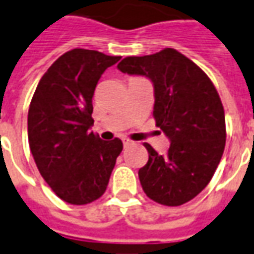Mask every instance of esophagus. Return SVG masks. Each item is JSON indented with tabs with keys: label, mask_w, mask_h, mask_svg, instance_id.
<instances>
[{
	"label": "esophagus",
	"mask_w": 254,
	"mask_h": 254,
	"mask_svg": "<svg viewBox=\"0 0 254 254\" xmlns=\"http://www.w3.org/2000/svg\"><path fill=\"white\" fill-rule=\"evenodd\" d=\"M123 145L124 147H130V145H132V141L128 138H123Z\"/></svg>",
	"instance_id": "obj_1"
}]
</instances>
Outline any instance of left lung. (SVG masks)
Returning a JSON list of instances; mask_svg holds the SVG:
<instances>
[{"label": "left lung", "instance_id": "8db88e82", "mask_svg": "<svg viewBox=\"0 0 254 254\" xmlns=\"http://www.w3.org/2000/svg\"><path fill=\"white\" fill-rule=\"evenodd\" d=\"M117 68L154 83V117L171 141L165 155L149 144L138 171L142 190L154 201L176 207L193 200L210 183L225 148V113L211 79L175 49L126 57Z\"/></svg>", "mask_w": 254, "mask_h": 254}]
</instances>
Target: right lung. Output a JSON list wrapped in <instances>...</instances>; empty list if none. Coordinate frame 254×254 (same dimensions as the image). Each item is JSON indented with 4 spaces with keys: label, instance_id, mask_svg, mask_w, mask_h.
Here are the masks:
<instances>
[{
    "label": "right lung",
    "instance_id": "obj_1",
    "mask_svg": "<svg viewBox=\"0 0 254 254\" xmlns=\"http://www.w3.org/2000/svg\"><path fill=\"white\" fill-rule=\"evenodd\" d=\"M120 60L74 49L42 76L28 113L29 147L46 183L61 200L83 205L106 191L122 139L103 141L91 131L92 98L102 74Z\"/></svg>",
    "mask_w": 254,
    "mask_h": 254
}]
</instances>
